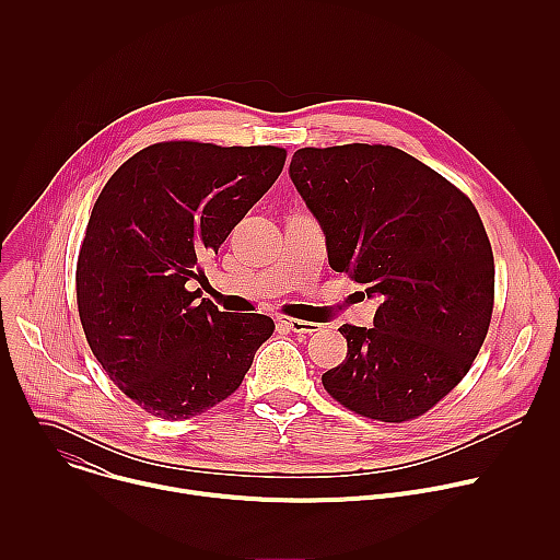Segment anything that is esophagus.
I'll list each match as a JSON object with an SVG mask.
<instances>
[{"instance_id":"esophagus-1","label":"esophagus","mask_w":560,"mask_h":560,"mask_svg":"<svg viewBox=\"0 0 560 560\" xmlns=\"http://www.w3.org/2000/svg\"><path fill=\"white\" fill-rule=\"evenodd\" d=\"M277 324L283 326L285 330H292L296 335H312L318 330L316 324L312 322H301V318H292V316H277Z\"/></svg>"}]
</instances>
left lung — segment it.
<instances>
[{"label": "left lung", "mask_w": 560, "mask_h": 560, "mask_svg": "<svg viewBox=\"0 0 560 560\" xmlns=\"http://www.w3.org/2000/svg\"><path fill=\"white\" fill-rule=\"evenodd\" d=\"M290 179L326 234L330 268L378 299L374 328H339L348 357L324 387L368 419L425 415L467 374L490 328L494 255L481 217L392 145L301 148Z\"/></svg>", "instance_id": "1"}]
</instances>
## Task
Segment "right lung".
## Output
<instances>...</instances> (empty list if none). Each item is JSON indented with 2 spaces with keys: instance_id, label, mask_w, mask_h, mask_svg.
I'll use <instances>...</instances> for the list:
<instances>
[{
  "instance_id": "right-lung-1",
  "label": "right lung",
  "mask_w": 560,
  "mask_h": 560,
  "mask_svg": "<svg viewBox=\"0 0 560 560\" xmlns=\"http://www.w3.org/2000/svg\"><path fill=\"white\" fill-rule=\"evenodd\" d=\"M285 164L277 145L152 143L108 179L77 259V307L110 381L145 412L182 421L242 385L275 332L188 283Z\"/></svg>"
}]
</instances>
